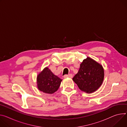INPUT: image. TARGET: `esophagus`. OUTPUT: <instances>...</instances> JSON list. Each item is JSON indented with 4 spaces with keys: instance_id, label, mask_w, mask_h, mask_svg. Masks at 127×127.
<instances>
[{
    "instance_id": "obj_1",
    "label": "esophagus",
    "mask_w": 127,
    "mask_h": 127,
    "mask_svg": "<svg viewBox=\"0 0 127 127\" xmlns=\"http://www.w3.org/2000/svg\"><path fill=\"white\" fill-rule=\"evenodd\" d=\"M63 77L64 78H67V77H70V78H71L72 77V74H65L63 76Z\"/></svg>"
}]
</instances>
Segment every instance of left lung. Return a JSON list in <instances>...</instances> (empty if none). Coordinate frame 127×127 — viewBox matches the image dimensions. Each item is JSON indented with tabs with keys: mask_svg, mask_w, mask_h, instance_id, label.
Returning a JSON list of instances; mask_svg holds the SVG:
<instances>
[{
	"mask_svg": "<svg viewBox=\"0 0 127 127\" xmlns=\"http://www.w3.org/2000/svg\"><path fill=\"white\" fill-rule=\"evenodd\" d=\"M104 76V71L102 66L91 58L87 57L80 64L77 73L72 79L80 90L91 93L101 86Z\"/></svg>",
	"mask_w": 127,
	"mask_h": 127,
	"instance_id": "1",
	"label": "left lung"
}]
</instances>
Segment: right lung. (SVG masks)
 <instances>
[{
  "label": "right lung",
  "mask_w": 127,
  "mask_h": 127,
  "mask_svg": "<svg viewBox=\"0 0 127 127\" xmlns=\"http://www.w3.org/2000/svg\"><path fill=\"white\" fill-rule=\"evenodd\" d=\"M62 80L48 67H45L37 76V88L43 93L52 94L58 90Z\"/></svg>",
  "instance_id": "obj_1"
}]
</instances>
